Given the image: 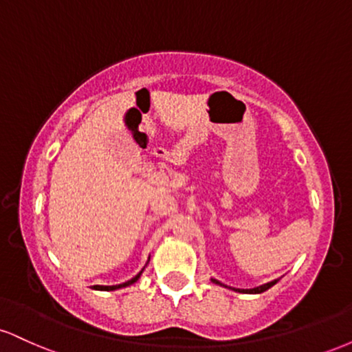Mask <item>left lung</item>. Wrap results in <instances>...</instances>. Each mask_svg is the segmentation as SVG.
Returning <instances> with one entry per match:
<instances>
[{"mask_svg": "<svg viewBox=\"0 0 352 352\" xmlns=\"http://www.w3.org/2000/svg\"><path fill=\"white\" fill-rule=\"evenodd\" d=\"M212 281L215 283V285H221V283L218 281V280H215V278H212ZM276 283H278V280H273V281L265 283V285L256 286V288H252V289H235V288H233V292H238V293H248V294H260V293L266 292V289L272 288V286H273V285H276Z\"/></svg>", "mask_w": 352, "mask_h": 352, "instance_id": "left-lung-1", "label": "left lung"}]
</instances>
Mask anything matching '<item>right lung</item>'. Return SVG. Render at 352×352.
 <instances>
[{"label":"right lung","mask_w":352,"mask_h":352,"mask_svg":"<svg viewBox=\"0 0 352 352\" xmlns=\"http://www.w3.org/2000/svg\"><path fill=\"white\" fill-rule=\"evenodd\" d=\"M148 260H151V258H148ZM148 263V261H147ZM147 266V265H145ZM144 266V268H145ZM144 268H142V272H144ZM142 272L140 273H137L134 278H132V280H129V281H125V283H122V285H112V286H100V285H96L94 286V289H99V292H114V289H120V288H127V286H131V285H134V283L139 280L140 278V274H142Z\"/></svg>","instance_id":"right-lung-1"}]
</instances>
